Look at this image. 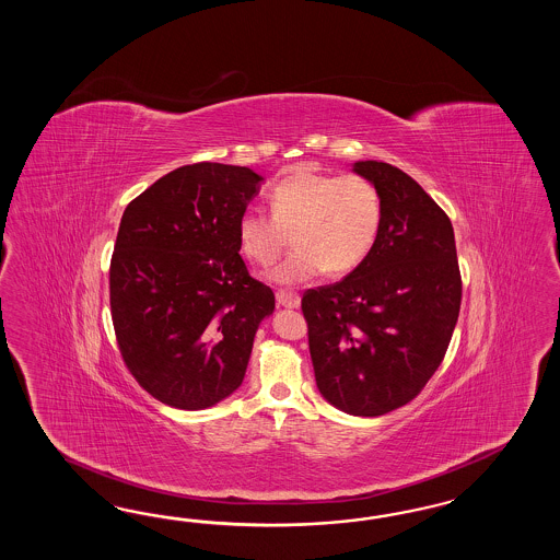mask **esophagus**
<instances>
[{
  "instance_id": "esophagus-1",
  "label": "esophagus",
  "mask_w": 560,
  "mask_h": 560,
  "mask_svg": "<svg viewBox=\"0 0 560 560\" xmlns=\"http://www.w3.org/2000/svg\"><path fill=\"white\" fill-rule=\"evenodd\" d=\"M275 298H277V304L283 305V307H300V304H302V300H300L298 293L285 291V289H279V291L275 293Z\"/></svg>"
}]
</instances>
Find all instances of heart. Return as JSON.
Segmentation results:
<instances>
[{
    "mask_svg": "<svg viewBox=\"0 0 560 560\" xmlns=\"http://www.w3.org/2000/svg\"><path fill=\"white\" fill-rule=\"evenodd\" d=\"M271 215L244 211L237 220V244L250 262L269 267L293 237V250L272 269L279 285H298L326 269L332 275L357 269L382 228L384 203L372 180L359 174H323L298 170L269 192Z\"/></svg>",
    "mask_w": 560,
    "mask_h": 560,
    "instance_id": "1",
    "label": "heart"
}]
</instances>
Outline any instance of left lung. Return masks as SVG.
Masks as SVG:
<instances>
[{"label":"left lung","instance_id":"8db88e82","mask_svg":"<svg viewBox=\"0 0 560 560\" xmlns=\"http://www.w3.org/2000/svg\"><path fill=\"white\" fill-rule=\"evenodd\" d=\"M384 215L365 260L302 300L316 386L353 417L405 407L440 368L462 302L452 221L417 180L386 162H355Z\"/></svg>","mask_w":560,"mask_h":560}]
</instances>
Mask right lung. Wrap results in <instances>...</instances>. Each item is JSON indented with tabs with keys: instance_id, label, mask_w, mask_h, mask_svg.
I'll return each mask as SVG.
<instances>
[{
	"instance_id": "1",
	"label": "right lung",
	"mask_w": 560,
	"mask_h": 560,
	"mask_svg": "<svg viewBox=\"0 0 560 560\" xmlns=\"http://www.w3.org/2000/svg\"><path fill=\"white\" fill-rule=\"evenodd\" d=\"M265 178L201 162L172 170L127 205L110 260L120 355L168 407L201 410L240 388L258 324L275 310L253 279L237 220Z\"/></svg>"
}]
</instances>
